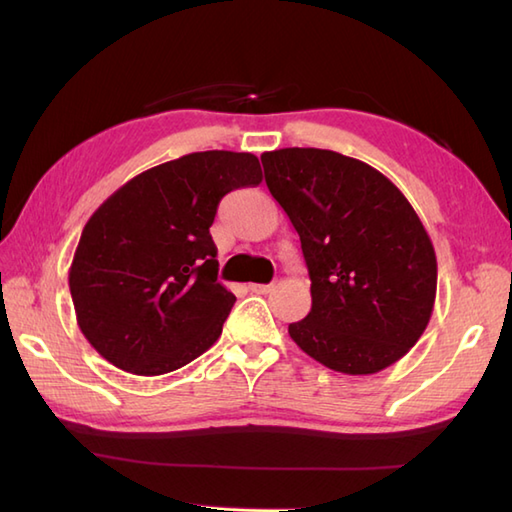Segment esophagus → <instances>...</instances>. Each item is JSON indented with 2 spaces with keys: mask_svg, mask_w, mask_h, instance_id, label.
I'll return each mask as SVG.
<instances>
[{
  "mask_svg": "<svg viewBox=\"0 0 512 512\" xmlns=\"http://www.w3.org/2000/svg\"><path fill=\"white\" fill-rule=\"evenodd\" d=\"M248 288H250V292H255V295H268V292L275 286L273 284H248Z\"/></svg>",
  "mask_w": 512,
  "mask_h": 512,
  "instance_id": "1",
  "label": "esophagus"
}]
</instances>
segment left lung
<instances>
[{
    "label": "left lung",
    "instance_id": "1",
    "mask_svg": "<svg viewBox=\"0 0 512 512\" xmlns=\"http://www.w3.org/2000/svg\"><path fill=\"white\" fill-rule=\"evenodd\" d=\"M273 198L301 239L312 308L288 325L314 361L350 376L400 361L427 330L438 262L402 191L367 162L330 149L264 151Z\"/></svg>",
    "mask_w": 512,
    "mask_h": 512
}]
</instances>
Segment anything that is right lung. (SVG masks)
Segmentation results:
<instances>
[{
    "label": "right lung",
    "mask_w": 512,
    "mask_h": 512,
    "mask_svg": "<svg viewBox=\"0 0 512 512\" xmlns=\"http://www.w3.org/2000/svg\"><path fill=\"white\" fill-rule=\"evenodd\" d=\"M253 154L195 151L114 191L85 224L70 295L85 339L123 372L160 376L220 339L235 295L209 228L228 191L257 187Z\"/></svg>",
    "instance_id": "right-lung-1"
}]
</instances>
